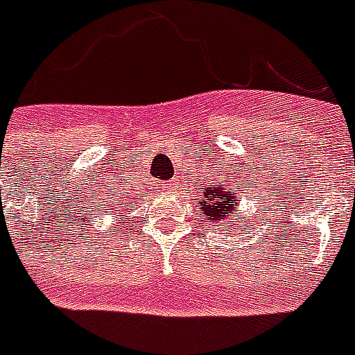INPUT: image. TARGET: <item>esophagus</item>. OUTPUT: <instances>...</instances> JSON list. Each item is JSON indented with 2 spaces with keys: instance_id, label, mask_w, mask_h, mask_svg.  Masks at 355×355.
I'll return each instance as SVG.
<instances>
[{
  "instance_id": "obj_1",
  "label": "esophagus",
  "mask_w": 355,
  "mask_h": 355,
  "mask_svg": "<svg viewBox=\"0 0 355 355\" xmlns=\"http://www.w3.org/2000/svg\"><path fill=\"white\" fill-rule=\"evenodd\" d=\"M177 186H178L177 180H168V182H164L160 187H162V191H164V193H175V189H177Z\"/></svg>"
}]
</instances>
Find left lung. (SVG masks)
Returning <instances> with one entry per match:
<instances>
[{"mask_svg":"<svg viewBox=\"0 0 355 355\" xmlns=\"http://www.w3.org/2000/svg\"><path fill=\"white\" fill-rule=\"evenodd\" d=\"M200 206L197 211L206 217L207 226H232L239 224L241 226V209H239V200L243 195H239L241 186L227 184L226 180H215V182L200 184ZM227 232V230H226Z\"/></svg>","mask_w":355,"mask_h":355,"instance_id":"obj_1","label":"left lung"}]
</instances>
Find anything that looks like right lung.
<instances>
[{
	"instance_id": "add662e5",
	"label": "right lung",
	"mask_w": 355,
	"mask_h": 355,
	"mask_svg": "<svg viewBox=\"0 0 355 355\" xmlns=\"http://www.w3.org/2000/svg\"><path fill=\"white\" fill-rule=\"evenodd\" d=\"M125 186V184H123ZM120 184V178H114L112 184L100 186L93 193V197H89V211L94 220H103V217L114 215V217H123V213L128 211L129 206H135L131 198L125 195V189ZM93 226V224H91ZM98 230V227H96Z\"/></svg>"
}]
</instances>
